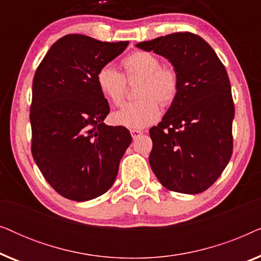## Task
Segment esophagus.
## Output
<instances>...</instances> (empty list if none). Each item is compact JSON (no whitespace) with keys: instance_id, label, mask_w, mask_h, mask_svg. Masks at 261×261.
I'll return each mask as SVG.
<instances>
[{"instance_id":"34e87169","label":"esophagus","mask_w":261,"mask_h":261,"mask_svg":"<svg viewBox=\"0 0 261 261\" xmlns=\"http://www.w3.org/2000/svg\"><path fill=\"white\" fill-rule=\"evenodd\" d=\"M130 134H132V137H133V139H137L138 137H140V135L142 134V132L139 129H132Z\"/></svg>"}]
</instances>
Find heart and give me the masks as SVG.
Segmentation results:
<instances>
[{
  "instance_id": "obj_1",
  "label": "heart",
  "mask_w": 261,
  "mask_h": 261,
  "mask_svg": "<svg viewBox=\"0 0 261 261\" xmlns=\"http://www.w3.org/2000/svg\"><path fill=\"white\" fill-rule=\"evenodd\" d=\"M127 78H141L137 102L129 103L113 114L114 122L129 129H141L154 123L160 116L159 102L164 106L173 102L179 89L176 71L160 67L155 56L147 52H134L122 60ZM96 83L101 94L113 105L123 101L126 82L113 66L105 65L96 73Z\"/></svg>"
}]
</instances>
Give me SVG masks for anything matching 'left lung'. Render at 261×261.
Here are the masks:
<instances>
[{
	"instance_id": "8db88e82",
	"label": "left lung",
	"mask_w": 261,
	"mask_h": 261,
	"mask_svg": "<svg viewBox=\"0 0 261 261\" xmlns=\"http://www.w3.org/2000/svg\"><path fill=\"white\" fill-rule=\"evenodd\" d=\"M135 46L169 60L179 81L162 122L149 129L151 169L169 190L203 192L221 176L233 152L234 103L227 71L212 46L192 33Z\"/></svg>"
}]
</instances>
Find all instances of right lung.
Instances as JSON below:
<instances>
[{"instance_id":"add662e5","label":"right lung","mask_w":261,"mask_h":261,"mask_svg":"<svg viewBox=\"0 0 261 261\" xmlns=\"http://www.w3.org/2000/svg\"><path fill=\"white\" fill-rule=\"evenodd\" d=\"M129 42L67 34L51 46L32 87V154L63 197L90 201L112 188L132 142L129 130L108 126L109 105L96 73Z\"/></svg>"}]
</instances>
